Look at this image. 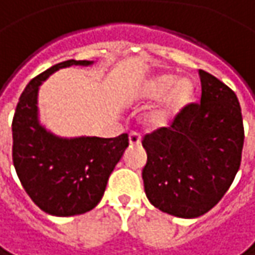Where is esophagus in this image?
Instances as JSON below:
<instances>
[{"label":"esophagus","mask_w":255,"mask_h":255,"mask_svg":"<svg viewBox=\"0 0 255 255\" xmlns=\"http://www.w3.org/2000/svg\"><path fill=\"white\" fill-rule=\"evenodd\" d=\"M129 143L132 145V146H136L140 143V135L137 133V132H130V135H129Z\"/></svg>","instance_id":"esophagus-1"}]
</instances>
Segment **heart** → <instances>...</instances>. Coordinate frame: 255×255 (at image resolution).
<instances>
[{
    "mask_svg": "<svg viewBox=\"0 0 255 255\" xmlns=\"http://www.w3.org/2000/svg\"><path fill=\"white\" fill-rule=\"evenodd\" d=\"M164 95L166 97L161 104L146 116L148 125L152 128H162L168 125L190 103L193 85L187 80L177 81L175 75L171 74H158L143 80L135 91V96L142 100H159Z\"/></svg>",
    "mask_w": 255,
    "mask_h": 255,
    "instance_id": "b5f03b06",
    "label": "heart"
}]
</instances>
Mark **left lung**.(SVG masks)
Returning a JSON list of instances; mask_svg holds the SVG:
<instances>
[{
  "label": "left lung",
  "mask_w": 255,
  "mask_h": 255,
  "mask_svg": "<svg viewBox=\"0 0 255 255\" xmlns=\"http://www.w3.org/2000/svg\"><path fill=\"white\" fill-rule=\"evenodd\" d=\"M200 103L186 106L171 126L142 140L148 161L142 170L148 200L177 218H199L231 187L244 146L241 107L235 93L199 69Z\"/></svg>",
  "instance_id": "1"
}]
</instances>
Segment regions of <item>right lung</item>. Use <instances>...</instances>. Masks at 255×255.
<instances>
[{
    "label": "right lung",
    "instance_id": "add662e5",
    "mask_svg": "<svg viewBox=\"0 0 255 255\" xmlns=\"http://www.w3.org/2000/svg\"><path fill=\"white\" fill-rule=\"evenodd\" d=\"M93 64L69 59L46 69L28 82L12 119V162L17 175L30 199L53 216H74L94 209L129 146L126 133L118 137H61L40 123L37 97L42 82L62 68Z\"/></svg>",
    "mask_w": 255,
    "mask_h": 255
}]
</instances>
